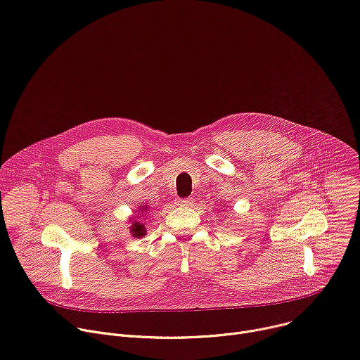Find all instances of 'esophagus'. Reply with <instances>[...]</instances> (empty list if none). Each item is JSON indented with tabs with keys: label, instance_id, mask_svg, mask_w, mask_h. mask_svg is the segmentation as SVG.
<instances>
[{
	"label": "esophagus",
	"instance_id": "esophagus-1",
	"mask_svg": "<svg viewBox=\"0 0 360 360\" xmlns=\"http://www.w3.org/2000/svg\"><path fill=\"white\" fill-rule=\"evenodd\" d=\"M175 202L179 207H189L192 204V200L191 198H178Z\"/></svg>",
	"mask_w": 360,
	"mask_h": 360
}]
</instances>
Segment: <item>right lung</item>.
<instances>
[{"mask_svg": "<svg viewBox=\"0 0 360 360\" xmlns=\"http://www.w3.org/2000/svg\"><path fill=\"white\" fill-rule=\"evenodd\" d=\"M148 211H149V207H148V205H141V207L138 208V211H135L134 215L129 218V224H130L129 233L132 234L135 238H142V237L146 236V226L139 221V217H141V218L145 217V215L148 214ZM138 212H140L139 214H137Z\"/></svg>", "mask_w": 360, "mask_h": 360, "instance_id": "1", "label": "right lung"}]
</instances>
